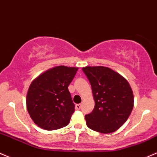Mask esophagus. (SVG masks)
I'll return each instance as SVG.
<instances>
[{
  "instance_id": "obj_1",
  "label": "esophagus",
  "mask_w": 157,
  "mask_h": 157,
  "mask_svg": "<svg viewBox=\"0 0 157 157\" xmlns=\"http://www.w3.org/2000/svg\"><path fill=\"white\" fill-rule=\"evenodd\" d=\"M81 107H82V105H81V104H77V105H75V108H76V110H80Z\"/></svg>"
}]
</instances>
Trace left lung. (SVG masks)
Segmentation results:
<instances>
[{
    "mask_svg": "<svg viewBox=\"0 0 157 157\" xmlns=\"http://www.w3.org/2000/svg\"><path fill=\"white\" fill-rule=\"evenodd\" d=\"M82 70L92 87L94 109L85 115L91 130L102 133L117 131L131 115L133 94L128 81L106 67H85Z\"/></svg>",
    "mask_w": 157,
    "mask_h": 157,
    "instance_id": "left-lung-1",
    "label": "left lung"
}]
</instances>
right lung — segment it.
<instances>
[{"mask_svg":"<svg viewBox=\"0 0 157 157\" xmlns=\"http://www.w3.org/2000/svg\"><path fill=\"white\" fill-rule=\"evenodd\" d=\"M78 69L55 67L32 82L26 95V108L35 124L40 128L53 131L69 124L75 105L68 86Z\"/></svg>","mask_w":157,"mask_h":157,"instance_id":"add662e5","label":"right lung"}]
</instances>
